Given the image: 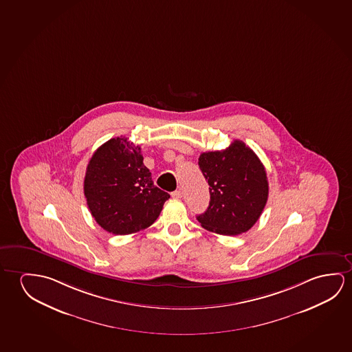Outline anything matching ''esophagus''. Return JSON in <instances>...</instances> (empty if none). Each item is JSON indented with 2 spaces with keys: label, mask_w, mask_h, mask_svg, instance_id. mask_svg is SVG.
Returning <instances> with one entry per match:
<instances>
[{
  "label": "esophagus",
  "mask_w": 352,
  "mask_h": 352,
  "mask_svg": "<svg viewBox=\"0 0 352 352\" xmlns=\"http://www.w3.org/2000/svg\"><path fill=\"white\" fill-rule=\"evenodd\" d=\"M172 197L173 199H182V196H183V192H182V190H175V191H173L172 194Z\"/></svg>",
  "instance_id": "34e87169"
}]
</instances>
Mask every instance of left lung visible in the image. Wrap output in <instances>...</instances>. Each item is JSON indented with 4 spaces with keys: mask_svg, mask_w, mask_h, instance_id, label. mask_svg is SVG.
<instances>
[{
    "mask_svg": "<svg viewBox=\"0 0 352 352\" xmlns=\"http://www.w3.org/2000/svg\"><path fill=\"white\" fill-rule=\"evenodd\" d=\"M199 166L210 185V206L196 217L212 233L239 235L254 227L268 199V180L260 158L245 142L201 153Z\"/></svg>",
    "mask_w": 352,
    "mask_h": 352,
    "instance_id": "1",
    "label": "left lung"
}]
</instances>
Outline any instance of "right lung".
I'll list each match as a JSON object with an SVG mask.
<instances>
[{"label": "right lung", "instance_id": "right-lung-1", "mask_svg": "<svg viewBox=\"0 0 352 352\" xmlns=\"http://www.w3.org/2000/svg\"><path fill=\"white\" fill-rule=\"evenodd\" d=\"M141 147L128 138L106 141L92 155L84 195L95 221L106 232L126 235L156 221L169 194L155 186Z\"/></svg>", "mask_w": 352, "mask_h": 352}]
</instances>
